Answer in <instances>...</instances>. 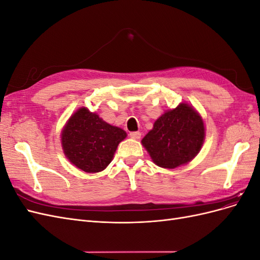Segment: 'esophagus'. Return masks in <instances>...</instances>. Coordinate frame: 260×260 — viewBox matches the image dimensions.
<instances>
[{
	"instance_id": "obj_1",
	"label": "esophagus",
	"mask_w": 260,
	"mask_h": 260,
	"mask_svg": "<svg viewBox=\"0 0 260 260\" xmlns=\"http://www.w3.org/2000/svg\"><path fill=\"white\" fill-rule=\"evenodd\" d=\"M130 137L132 139H136V140H139L141 138V132L139 131H135V132H130Z\"/></svg>"
}]
</instances>
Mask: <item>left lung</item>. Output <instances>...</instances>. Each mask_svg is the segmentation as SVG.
<instances>
[{
	"instance_id": "8db88e82",
	"label": "left lung",
	"mask_w": 260,
	"mask_h": 260,
	"mask_svg": "<svg viewBox=\"0 0 260 260\" xmlns=\"http://www.w3.org/2000/svg\"><path fill=\"white\" fill-rule=\"evenodd\" d=\"M204 139L202 117L191 105L181 103L154 122L142 144L157 166L175 169L200 153Z\"/></svg>"
}]
</instances>
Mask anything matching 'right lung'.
I'll use <instances>...</instances> for the list:
<instances>
[{"instance_id":"obj_1","label":"right lung","mask_w":260,"mask_h":260,"mask_svg":"<svg viewBox=\"0 0 260 260\" xmlns=\"http://www.w3.org/2000/svg\"><path fill=\"white\" fill-rule=\"evenodd\" d=\"M127 137L124 130L105 122L95 113L81 107L72 115L61 131V146L69 161L82 171L104 170L113 160L118 144Z\"/></svg>"}]
</instances>
